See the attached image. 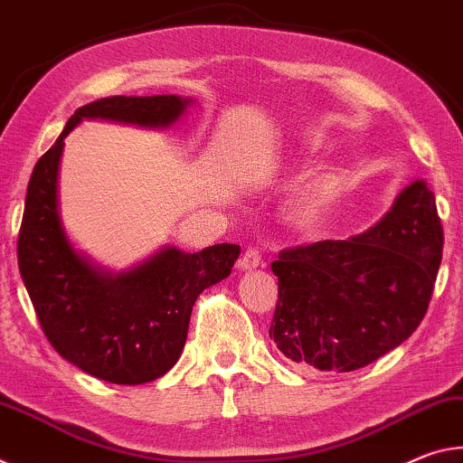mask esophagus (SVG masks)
Masks as SVG:
<instances>
[{
    "instance_id": "34e87169",
    "label": "esophagus",
    "mask_w": 463,
    "mask_h": 463,
    "mask_svg": "<svg viewBox=\"0 0 463 463\" xmlns=\"http://www.w3.org/2000/svg\"><path fill=\"white\" fill-rule=\"evenodd\" d=\"M260 252L256 248H248L244 256L240 259V270H252V269H259L260 267Z\"/></svg>"
}]
</instances>
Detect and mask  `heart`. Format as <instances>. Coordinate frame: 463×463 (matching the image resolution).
<instances>
[{"label":"heart","mask_w":463,"mask_h":463,"mask_svg":"<svg viewBox=\"0 0 463 463\" xmlns=\"http://www.w3.org/2000/svg\"><path fill=\"white\" fill-rule=\"evenodd\" d=\"M307 149L320 146L317 137H307ZM345 193V176L338 170H326L320 176H316L307 186L293 196L287 204L285 217L287 223L303 233H316L328 222L336 203Z\"/></svg>","instance_id":"heart-1"}]
</instances>
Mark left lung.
Returning <instances> with one entry per match:
<instances>
[{"mask_svg": "<svg viewBox=\"0 0 463 463\" xmlns=\"http://www.w3.org/2000/svg\"><path fill=\"white\" fill-rule=\"evenodd\" d=\"M443 254L435 194L414 180L359 236L283 250L269 336L299 367L346 373L419 328Z\"/></svg>", "mask_w": 463, "mask_h": 463, "instance_id": "obj_1", "label": "left lung"}]
</instances>
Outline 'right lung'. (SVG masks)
I'll return each instance as SVG.
<instances>
[{"label": "right lung", "mask_w": 463, "mask_h": 463, "mask_svg": "<svg viewBox=\"0 0 463 463\" xmlns=\"http://www.w3.org/2000/svg\"><path fill=\"white\" fill-rule=\"evenodd\" d=\"M193 98L110 96L75 110L55 146L36 162L18 236L22 281L52 348L98 380L139 385L176 365L193 306L207 287L230 277L238 244L201 252L164 246L127 270H109L75 250L59 211V165L65 137L83 118L168 128Z\"/></svg>", "instance_id": "obj_1"}]
</instances>
